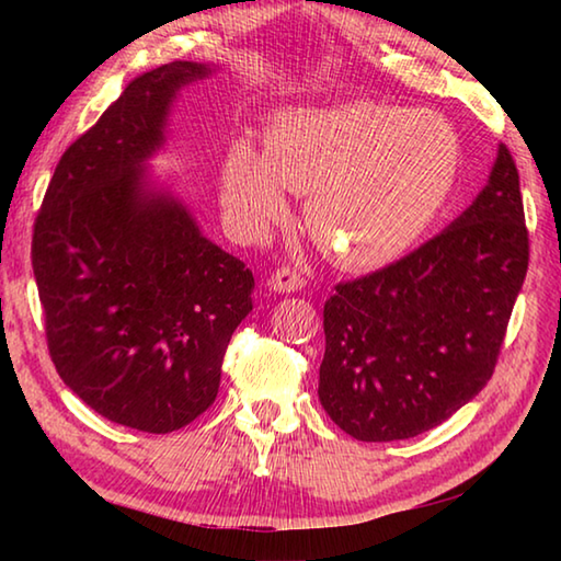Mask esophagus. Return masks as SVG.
I'll list each match as a JSON object with an SVG mask.
<instances>
[{
	"label": "esophagus",
	"mask_w": 561,
	"mask_h": 561,
	"mask_svg": "<svg viewBox=\"0 0 561 561\" xmlns=\"http://www.w3.org/2000/svg\"><path fill=\"white\" fill-rule=\"evenodd\" d=\"M267 284L274 291H297V289L304 287V284H307V277H304V274L297 267L282 264V267H277L270 274Z\"/></svg>",
	"instance_id": "1"
}]
</instances>
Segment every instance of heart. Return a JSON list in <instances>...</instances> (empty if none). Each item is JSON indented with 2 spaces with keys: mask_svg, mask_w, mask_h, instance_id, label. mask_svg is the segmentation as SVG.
I'll use <instances>...</instances> for the list:
<instances>
[{
  "mask_svg": "<svg viewBox=\"0 0 561 561\" xmlns=\"http://www.w3.org/2000/svg\"><path fill=\"white\" fill-rule=\"evenodd\" d=\"M458 133L433 111L356 101L284 111L257 158L234 146L222 203L234 222L262 230L287 213L284 190L309 193L307 225L331 260L376 270L413 247L458 178Z\"/></svg>",
  "mask_w": 561,
  "mask_h": 561,
  "instance_id": "obj_1",
  "label": "heart"
}]
</instances>
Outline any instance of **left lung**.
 I'll return each instance as SVG.
<instances>
[{"label": "left lung", "instance_id": "obj_1", "mask_svg": "<svg viewBox=\"0 0 561 561\" xmlns=\"http://www.w3.org/2000/svg\"><path fill=\"white\" fill-rule=\"evenodd\" d=\"M527 264L519 173L500 146L488 187L448 230L327 299L319 401L331 421L366 443L448 421L492 378Z\"/></svg>", "mask_w": 561, "mask_h": 561}]
</instances>
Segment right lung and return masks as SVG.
<instances>
[{"label":"right lung","instance_id":"right-lung-1","mask_svg":"<svg viewBox=\"0 0 561 561\" xmlns=\"http://www.w3.org/2000/svg\"><path fill=\"white\" fill-rule=\"evenodd\" d=\"M205 73L173 61L133 79L66 148L34 220L56 374L93 411L144 433H173L213 405L232 331L252 311L244 262L144 187L170 101Z\"/></svg>","mask_w":561,"mask_h":561}]
</instances>
